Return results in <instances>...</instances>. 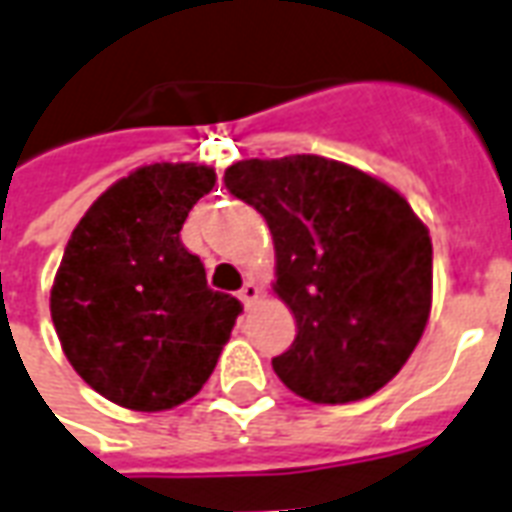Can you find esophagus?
Here are the masks:
<instances>
[{
  "instance_id": "1",
  "label": "esophagus",
  "mask_w": 512,
  "mask_h": 512,
  "mask_svg": "<svg viewBox=\"0 0 512 512\" xmlns=\"http://www.w3.org/2000/svg\"><path fill=\"white\" fill-rule=\"evenodd\" d=\"M238 299L244 301V307H252L257 299H260V288H257V282H244V288L238 290Z\"/></svg>"
}]
</instances>
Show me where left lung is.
<instances>
[{
  "label": "left lung",
  "mask_w": 512,
  "mask_h": 512,
  "mask_svg": "<svg viewBox=\"0 0 512 512\" xmlns=\"http://www.w3.org/2000/svg\"><path fill=\"white\" fill-rule=\"evenodd\" d=\"M224 186L263 213L274 293L296 318V340L274 356V373L312 403L376 395L428 326V227L400 191L334 158H246L224 169Z\"/></svg>",
  "instance_id": "1"
}]
</instances>
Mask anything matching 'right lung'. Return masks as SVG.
Here are the masks:
<instances>
[{"label": "right lung", "instance_id": "add662e5", "mask_svg": "<svg viewBox=\"0 0 512 512\" xmlns=\"http://www.w3.org/2000/svg\"><path fill=\"white\" fill-rule=\"evenodd\" d=\"M216 183L205 164H147L76 224L51 285V321L73 370L131 411H167L211 378L241 301L208 288L180 241Z\"/></svg>", "mask_w": 512, "mask_h": 512}]
</instances>
